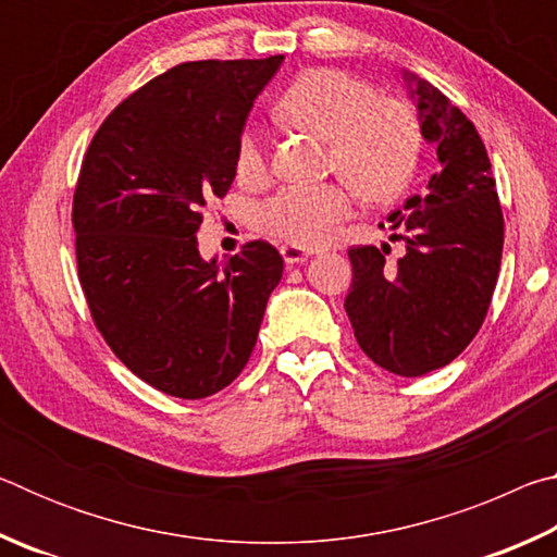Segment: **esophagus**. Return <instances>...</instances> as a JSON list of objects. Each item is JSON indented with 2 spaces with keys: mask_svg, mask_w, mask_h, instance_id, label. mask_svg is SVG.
Here are the masks:
<instances>
[{
  "mask_svg": "<svg viewBox=\"0 0 557 557\" xmlns=\"http://www.w3.org/2000/svg\"><path fill=\"white\" fill-rule=\"evenodd\" d=\"M280 252H282V258H285L287 265H299V262L312 258V250L299 248V245H282Z\"/></svg>",
  "mask_w": 557,
  "mask_h": 557,
  "instance_id": "1",
  "label": "esophagus"
}]
</instances>
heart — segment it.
Returning a JSON list of instances; mask_svg holds the SVG:
<instances>
[{"label": "heart", "mask_w": 557, "mask_h": 557, "mask_svg": "<svg viewBox=\"0 0 557 557\" xmlns=\"http://www.w3.org/2000/svg\"><path fill=\"white\" fill-rule=\"evenodd\" d=\"M280 115L329 143V166L371 201L398 196L412 178L420 154V125L398 100H381L369 83L342 71H309L277 102ZM235 172L245 182L265 172V139L248 129L238 143ZM338 184L287 186L260 206L258 228L299 248H314L348 213Z\"/></svg>", "instance_id": "obj_1"}]
</instances>
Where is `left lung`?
<instances>
[{
  "instance_id": "left-lung-1",
  "label": "left lung",
  "mask_w": 557,
  "mask_h": 557,
  "mask_svg": "<svg viewBox=\"0 0 557 557\" xmlns=\"http://www.w3.org/2000/svg\"><path fill=\"white\" fill-rule=\"evenodd\" d=\"M400 78L437 172L391 213V240L405 243L395 265L385 262V243L383 252L348 250L354 280L344 307L363 354L414 379L455 361L482 326L502 268L504 215L476 127L425 78Z\"/></svg>"
}]
</instances>
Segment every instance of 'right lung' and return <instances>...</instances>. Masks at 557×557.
I'll return each instance as SVG.
<instances>
[{
  "instance_id": "1",
  "label": "right lung",
  "mask_w": 557,
  "mask_h": 557,
  "mask_svg": "<svg viewBox=\"0 0 557 557\" xmlns=\"http://www.w3.org/2000/svg\"><path fill=\"white\" fill-rule=\"evenodd\" d=\"M282 61L174 65L110 112L83 159L73 231L90 314L120 361L174 398H209L238 379L282 280L265 240L203 260L196 238Z\"/></svg>"
}]
</instances>
